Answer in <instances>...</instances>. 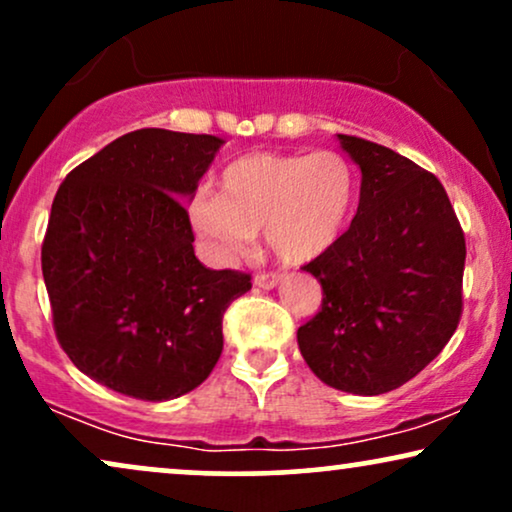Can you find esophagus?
<instances>
[{
    "label": "esophagus",
    "mask_w": 512,
    "mask_h": 512,
    "mask_svg": "<svg viewBox=\"0 0 512 512\" xmlns=\"http://www.w3.org/2000/svg\"><path fill=\"white\" fill-rule=\"evenodd\" d=\"M281 278H283L281 271H257L255 286L264 288V290H271V288H276L278 283H281Z\"/></svg>",
    "instance_id": "obj_1"
}]
</instances>
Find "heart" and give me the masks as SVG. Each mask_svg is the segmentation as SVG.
<instances>
[{
  "label": "heart",
  "mask_w": 512,
  "mask_h": 512,
  "mask_svg": "<svg viewBox=\"0 0 512 512\" xmlns=\"http://www.w3.org/2000/svg\"><path fill=\"white\" fill-rule=\"evenodd\" d=\"M352 205L354 172L340 153H250L224 167L217 196L191 200L189 219L219 262L245 255L260 229L281 260L307 262L338 241Z\"/></svg>",
  "instance_id": "heart-1"
}]
</instances>
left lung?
Returning a JSON list of instances; mask_svg holds the SVG:
<instances>
[{"label":"left lung","mask_w":512,"mask_h":512,"mask_svg":"<svg viewBox=\"0 0 512 512\" xmlns=\"http://www.w3.org/2000/svg\"><path fill=\"white\" fill-rule=\"evenodd\" d=\"M361 167L349 229L304 271L321 309L297 328L307 366L326 385L385 394L442 352L463 314L465 236L442 181L373 141L338 134Z\"/></svg>","instance_id":"1"}]
</instances>
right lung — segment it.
<instances>
[{
	"label": "right lung",
	"instance_id": "right-lung-1",
	"mask_svg": "<svg viewBox=\"0 0 512 512\" xmlns=\"http://www.w3.org/2000/svg\"><path fill=\"white\" fill-rule=\"evenodd\" d=\"M224 141L137 129L58 186L42 274L58 345L84 375L127 397L191 392L222 357L226 307L250 274L208 269L181 200Z\"/></svg>",
	"mask_w": 512,
	"mask_h": 512
}]
</instances>
